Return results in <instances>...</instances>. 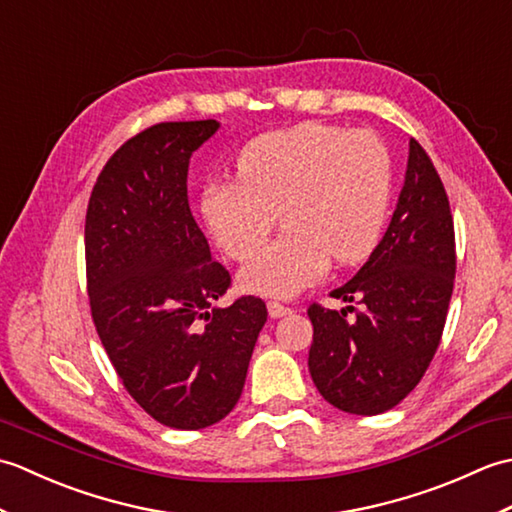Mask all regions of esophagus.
I'll return each mask as SVG.
<instances>
[{"instance_id":"obj_1","label":"esophagus","mask_w":512,"mask_h":512,"mask_svg":"<svg viewBox=\"0 0 512 512\" xmlns=\"http://www.w3.org/2000/svg\"><path fill=\"white\" fill-rule=\"evenodd\" d=\"M268 314L273 319H279V317H286V314H290V308L279 301H268Z\"/></svg>"}]
</instances>
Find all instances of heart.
<instances>
[{
    "label": "heart",
    "instance_id": "1",
    "mask_svg": "<svg viewBox=\"0 0 512 512\" xmlns=\"http://www.w3.org/2000/svg\"><path fill=\"white\" fill-rule=\"evenodd\" d=\"M235 171L237 180L206 182L200 198L224 253L246 262L275 228L277 211L286 224L242 270L246 290L290 297L314 284L330 259L352 266L372 255L391 195V160L376 134L301 123L250 140Z\"/></svg>",
    "mask_w": 512,
    "mask_h": 512
}]
</instances>
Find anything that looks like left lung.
Returning a JSON list of instances; mask_svg holds the SVG:
<instances>
[{
  "mask_svg": "<svg viewBox=\"0 0 512 512\" xmlns=\"http://www.w3.org/2000/svg\"><path fill=\"white\" fill-rule=\"evenodd\" d=\"M455 279L449 195L418 140H409L407 176L394 217L365 266L330 295L341 312L310 303L308 367L336 409L376 416L420 383L436 354ZM354 311V320L346 312Z\"/></svg>",
  "mask_w": 512,
  "mask_h": 512,
  "instance_id": "1",
  "label": "left lung"
}]
</instances>
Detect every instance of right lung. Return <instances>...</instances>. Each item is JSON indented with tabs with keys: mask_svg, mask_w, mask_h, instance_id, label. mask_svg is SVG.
I'll list each match as a JSON object with an SVG mask.
<instances>
[{
	"mask_svg": "<svg viewBox=\"0 0 512 512\" xmlns=\"http://www.w3.org/2000/svg\"><path fill=\"white\" fill-rule=\"evenodd\" d=\"M220 123H158L114 151L85 215L92 321L140 407L171 429L211 427L242 396L268 319L259 297L228 308L231 288L211 257L187 195L189 160Z\"/></svg>",
	"mask_w": 512,
	"mask_h": 512,
	"instance_id": "add662e5",
	"label": "right lung"
}]
</instances>
